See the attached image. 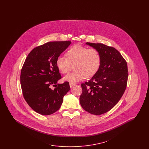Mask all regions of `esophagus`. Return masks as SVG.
Returning a JSON list of instances; mask_svg holds the SVG:
<instances>
[{
  "label": "esophagus",
  "mask_w": 149,
  "mask_h": 149,
  "mask_svg": "<svg viewBox=\"0 0 149 149\" xmlns=\"http://www.w3.org/2000/svg\"><path fill=\"white\" fill-rule=\"evenodd\" d=\"M70 86L71 87V88H72L73 86H74L75 85H76L77 84L76 83H72V82H70Z\"/></svg>",
  "instance_id": "34e87169"
}]
</instances>
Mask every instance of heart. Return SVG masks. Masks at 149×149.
<instances>
[{
    "label": "heart",
    "mask_w": 149,
    "mask_h": 149,
    "mask_svg": "<svg viewBox=\"0 0 149 149\" xmlns=\"http://www.w3.org/2000/svg\"><path fill=\"white\" fill-rule=\"evenodd\" d=\"M66 57L57 58L56 65L58 71L65 74L74 65L75 71L64 77V81L75 83L91 78L99 70L102 57L99 51L95 48L88 49L79 45H74L66 52Z\"/></svg>",
    "instance_id": "obj_1"
}]
</instances>
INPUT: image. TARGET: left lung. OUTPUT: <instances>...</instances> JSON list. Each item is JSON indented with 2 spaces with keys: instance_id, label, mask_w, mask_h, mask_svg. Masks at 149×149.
<instances>
[{
  "instance_id": "8db88e82",
  "label": "left lung",
  "mask_w": 149,
  "mask_h": 149,
  "mask_svg": "<svg viewBox=\"0 0 149 149\" xmlns=\"http://www.w3.org/2000/svg\"><path fill=\"white\" fill-rule=\"evenodd\" d=\"M86 44L99 51L102 62L97 74L81 84L83 91L80 103L86 112L100 115L112 109L125 92L127 83V64L113 47L102 43Z\"/></svg>"
}]
</instances>
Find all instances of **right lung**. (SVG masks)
I'll return each mask as SVG.
<instances>
[{
    "label": "right lung",
    "instance_id": "1",
    "mask_svg": "<svg viewBox=\"0 0 149 149\" xmlns=\"http://www.w3.org/2000/svg\"><path fill=\"white\" fill-rule=\"evenodd\" d=\"M71 41L49 42L37 46L27 57L21 72L23 97L29 107L42 115H50L59 109L64 96L70 89L68 81L56 84L61 79L57 68V58ZM52 90L51 86L57 85Z\"/></svg>",
    "mask_w": 149,
    "mask_h": 149
}]
</instances>
